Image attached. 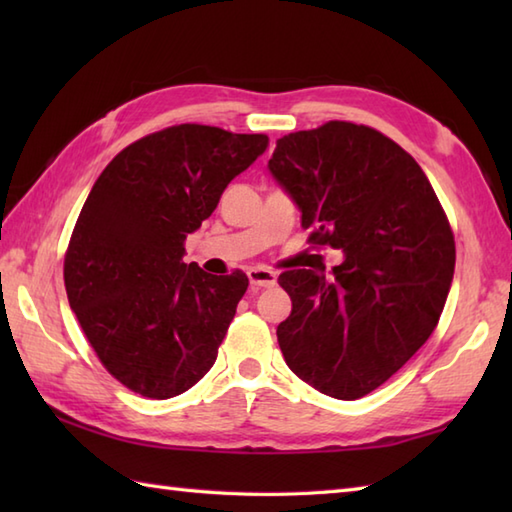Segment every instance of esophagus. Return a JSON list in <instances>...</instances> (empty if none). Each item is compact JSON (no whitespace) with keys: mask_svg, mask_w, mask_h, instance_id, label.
I'll return each mask as SVG.
<instances>
[{"mask_svg":"<svg viewBox=\"0 0 512 512\" xmlns=\"http://www.w3.org/2000/svg\"><path fill=\"white\" fill-rule=\"evenodd\" d=\"M248 281L257 288H273V286H277V275L270 273V270H266V268H250Z\"/></svg>","mask_w":512,"mask_h":512,"instance_id":"1","label":"esophagus"}]
</instances>
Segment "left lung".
Segmentation results:
<instances>
[{
  "label": "left lung",
  "mask_w": 512,
  "mask_h": 512,
  "mask_svg": "<svg viewBox=\"0 0 512 512\" xmlns=\"http://www.w3.org/2000/svg\"><path fill=\"white\" fill-rule=\"evenodd\" d=\"M268 171L317 244L343 262L288 270L292 312L277 325L288 367L321 394L356 400L429 339L447 301L455 244L420 165L372 127L330 121L277 140Z\"/></svg>",
  "instance_id": "1"
}]
</instances>
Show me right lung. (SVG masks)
<instances>
[{
  "mask_svg": "<svg viewBox=\"0 0 512 512\" xmlns=\"http://www.w3.org/2000/svg\"><path fill=\"white\" fill-rule=\"evenodd\" d=\"M266 147L264 134L176 125L125 147L94 182L65 290L96 356L136 394L173 398L213 367L248 277L184 264V242Z\"/></svg>",
  "mask_w": 512,
  "mask_h": 512,
  "instance_id": "add662e5",
  "label": "right lung"
}]
</instances>
